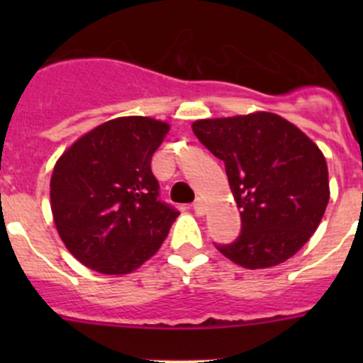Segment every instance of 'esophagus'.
I'll list each match as a JSON object with an SVG mask.
<instances>
[{"instance_id":"obj_1","label":"esophagus","mask_w":363,"mask_h":363,"mask_svg":"<svg viewBox=\"0 0 363 363\" xmlns=\"http://www.w3.org/2000/svg\"><path fill=\"white\" fill-rule=\"evenodd\" d=\"M193 211H195L199 216L205 214V207H203V200L202 199H196L195 202H193Z\"/></svg>"}]
</instances>
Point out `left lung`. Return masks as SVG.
<instances>
[{"label":"left lung","instance_id":"obj_1","mask_svg":"<svg viewBox=\"0 0 363 363\" xmlns=\"http://www.w3.org/2000/svg\"><path fill=\"white\" fill-rule=\"evenodd\" d=\"M193 133L223 160L240 208L239 237L216 247L244 269H267L294 256L316 232L330 199L318 145L270 112L195 121Z\"/></svg>","mask_w":363,"mask_h":363}]
</instances>
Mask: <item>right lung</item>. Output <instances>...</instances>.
Instances as JSON below:
<instances>
[{
  "mask_svg": "<svg viewBox=\"0 0 363 363\" xmlns=\"http://www.w3.org/2000/svg\"><path fill=\"white\" fill-rule=\"evenodd\" d=\"M168 130L151 117H117L57 160L50 208L61 240L82 265L128 274L167 239L179 211L160 200L151 160Z\"/></svg>",
  "mask_w": 363,
  "mask_h": 363,
  "instance_id": "1",
  "label": "right lung"
}]
</instances>
